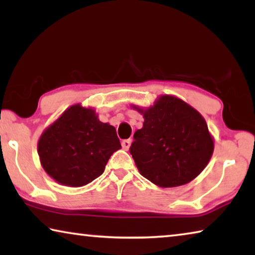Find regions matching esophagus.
<instances>
[{
    "label": "esophagus",
    "mask_w": 255,
    "mask_h": 255,
    "mask_svg": "<svg viewBox=\"0 0 255 255\" xmlns=\"http://www.w3.org/2000/svg\"><path fill=\"white\" fill-rule=\"evenodd\" d=\"M130 144H131V139H124V140L122 141L123 148L126 149V150L129 148V146H130Z\"/></svg>",
    "instance_id": "1"
}]
</instances>
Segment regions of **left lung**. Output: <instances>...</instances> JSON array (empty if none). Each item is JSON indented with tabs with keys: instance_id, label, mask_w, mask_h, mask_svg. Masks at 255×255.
Returning a JSON list of instances; mask_svg holds the SVG:
<instances>
[{
	"instance_id": "left-lung-1",
	"label": "left lung",
	"mask_w": 255,
	"mask_h": 255,
	"mask_svg": "<svg viewBox=\"0 0 255 255\" xmlns=\"http://www.w3.org/2000/svg\"><path fill=\"white\" fill-rule=\"evenodd\" d=\"M133 108L144 117L129 148L140 174L162 188L197 178L214 152V139L199 112L172 96L159 97L147 109Z\"/></svg>"
}]
</instances>
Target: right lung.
I'll list each match as a JSON object with an SVG mask.
<instances>
[{
	"label": "right lung",
	"instance_id": "obj_1",
	"mask_svg": "<svg viewBox=\"0 0 255 255\" xmlns=\"http://www.w3.org/2000/svg\"><path fill=\"white\" fill-rule=\"evenodd\" d=\"M122 148L116 128L101 123L91 108L74 105L46 128L38 155L47 174L67 187H82L100 176Z\"/></svg>",
	"mask_w": 255,
	"mask_h": 255
}]
</instances>
